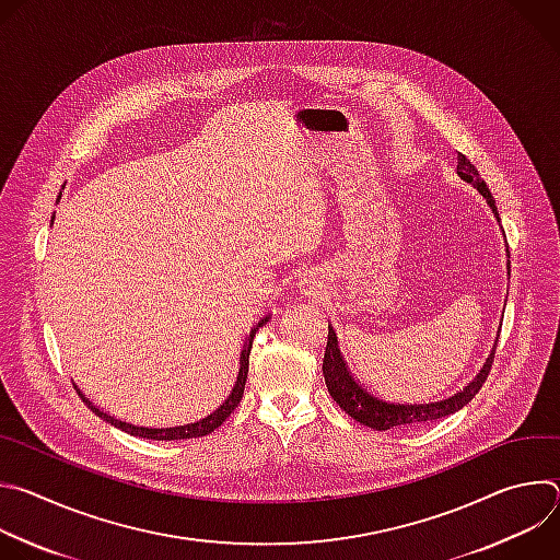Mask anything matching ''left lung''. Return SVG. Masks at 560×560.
<instances>
[{
  "label": "left lung",
  "instance_id": "1",
  "mask_svg": "<svg viewBox=\"0 0 560 560\" xmlns=\"http://www.w3.org/2000/svg\"><path fill=\"white\" fill-rule=\"evenodd\" d=\"M456 175L474 186L478 192L483 195V199L488 201V206L492 208L497 221L499 219V210H497V201L488 188V184L478 175V171L474 168V164L465 154L458 152L456 156ZM510 257V255H508ZM508 275H510V261H508ZM499 341V337H497ZM497 341L492 346L490 357L486 359L483 368L478 370V374L456 394L445 396V398H436V401H428V404H392L385 401L383 396H376L372 392H368L365 385H361V381H357L348 368V363L343 361V354L339 350V339L337 332L332 330V326H328V348H326V357H324V376H326V385L330 396L337 401V406L350 415L354 421H359L361 425H368L372 430L385 432L392 428H404V425H417V423H425V421H436L443 419L447 415L458 412L463 406H467L471 398L478 394V389L483 387L490 370H492V361H494V352H497Z\"/></svg>",
  "mask_w": 560,
  "mask_h": 560
}]
</instances>
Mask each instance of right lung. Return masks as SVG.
Instances as JSON below:
<instances>
[{"instance_id":"right-lung-1","label":"right lung","mask_w":560,"mask_h":560,"mask_svg":"<svg viewBox=\"0 0 560 560\" xmlns=\"http://www.w3.org/2000/svg\"><path fill=\"white\" fill-rule=\"evenodd\" d=\"M61 197V195H59ZM57 197V199H59ZM52 219H55V214H52ZM268 318H270V314H266V316H261V322L250 330V335L246 337V343H244V350H242V354H238V374H236V381H234V387L230 389V394H228V398L225 401L214 410V412H210L208 417H203V419H199V421H195V423H186V425H173V428H145V425H135V423H126V421H121V419H115V417H110L108 412H104V410H100L97 406H93V401L91 398L79 389L77 385H74V389H77V394H79V398H82V401L100 417V419H104L106 423H110V425H115V428H119L121 432H128V434H132V436H141V439H152V441H182V439H197V436H206V434H210V432H214L228 417H230V412H234V408L238 406V401H242V396H244V387H246V378H248V359H250V350H253V339H255V335H257V330L259 328H264L266 324H268Z\"/></svg>"}]
</instances>
